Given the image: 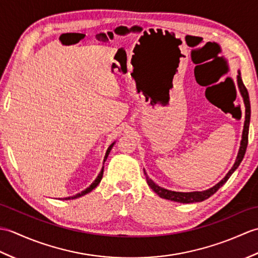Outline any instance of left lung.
Segmentation results:
<instances>
[{"label": "left lung", "mask_w": 258, "mask_h": 258, "mask_svg": "<svg viewBox=\"0 0 258 258\" xmlns=\"http://www.w3.org/2000/svg\"><path fill=\"white\" fill-rule=\"evenodd\" d=\"M237 86L240 95L243 97L244 101V105H245V120H244V128H243V134H242V141H240V146L237 153V157L235 160V163L233 167L229 169V172L225 175L221 182H218L216 185H214L213 187L202 190V191H174V190H169L164 187H161L157 184H155L153 180L147 176V174L144 171V174L146 176V182L149 184L150 187L155 191V193L162 197V199H165L168 201H173V202H177V203H196V202H203L205 201L208 197H211L213 194H215L218 190V188L222 187V186L227 182V179L231 177V175L235 172L240 162L243 161L245 152H246V147H247L248 143V128H249V120H250V103H249V96H248V92L246 90V87L243 83L242 78H240V72L237 71Z\"/></svg>", "instance_id": "8db88e82"}]
</instances>
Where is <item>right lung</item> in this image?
I'll list each match as a JSON object with an SVG mask.
<instances>
[{
	"mask_svg": "<svg viewBox=\"0 0 258 258\" xmlns=\"http://www.w3.org/2000/svg\"><path fill=\"white\" fill-rule=\"evenodd\" d=\"M114 144H115V142H113V143L108 146V149H107V151H106V153H105V156H104V161H103V164H104V162L106 161V158H107V156H108V154H109V152H111V150H112V147L114 146ZM103 172H104V166L102 167V169H101V172H100V174L97 175V177L95 178V180L94 182H93L89 187H87L86 189H84V190H82L81 193H78L76 195H74V196H69V197H65L64 200H75V199H79V197H81V196H84V195H86L87 193H90V191H92L93 189H94L96 186L100 184V182H101V179H102V177H103Z\"/></svg>",
	"mask_w": 258,
	"mask_h": 258,
	"instance_id": "add662e5",
	"label": "right lung"
}]
</instances>
